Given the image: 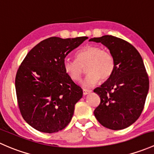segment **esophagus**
<instances>
[{
  "mask_svg": "<svg viewBox=\"0 0 154 154\" xmlns=\"http://www.w3.org/2000/svg\"><path fill=\"white\" fill-rule=\"evenodd\" d=\"M90 92H91V90H86V89H83V94L85 95H88V93H90Z\"/></svg>",
  "mask_w": 154,
  "mask_h": 154,
  "instance_id": "esophagus-1",
  "label": "esophagus"
}]
</instances>
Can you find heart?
Here are the masks:
<instances>
[{"instance_id": "heart-1", "label": "heart", "mask_w": 154, "mask_h": 154, "mask_svg": "<svg viewBox=\"0 0 154 154\" xmlns=\"http://www.w3.org/2000/svg\"><path fill=\"white\" fill-rule=\"evenodd\" d=\"M116 67L115 58L110 51L98 46L88 45L79 50L76 60L65 58L64 69L74 82H79L86 68V76L81 82L84 88L95 86L99 80L106 81L111 77Z\"/></svg>"}]
</instances>
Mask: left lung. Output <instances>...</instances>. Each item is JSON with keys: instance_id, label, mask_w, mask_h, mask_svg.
I'll list each match as a JSON object with an SVG mask.
<instances>
[{"instance_id": "8db88e82", "label": "left lung", "mask_w": 154, "mask_h": 154, "mask_svg": "<svg viewBox=\"0 0 154 154\" xmlns=\"http://www.w3.org/2000/svg\"><path fill=\"white\" fill-rule=\"evenodd\" d=\"M89 41L107 47L116 62L111 77L94 90L101 99L94 110L95 117L109 129H125L140 116L148 93L149 79L143 60L132 44L119 38L104 35Z\"/></svg>"}]
</instances>
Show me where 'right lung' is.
<instances>
[{
    "label": "right lung",
    "instance_id": "right-lung-1",
    "mask_svg": "<svg viewBox=\"0 0 154 154\" xmlns=\"http://www.w3.org/2000/svg\"><path fill=\"white\" fill-rule=\"evenodd\" d=\"M88 37H51L27 53L15 77V90L23 119L43 133L58 132L67 126L82 89L66 73L64 61Z\"/></svg>",
    "mask_w": 154,
    "mask_h": 154
}]
</instances>
